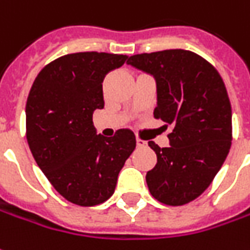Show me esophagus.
I'll list each match as a JSON object with an SVG mask.
<instances>
[{"instance_id":"esophagus-1","label":"esophagus","mask_w":250,"mask_h":250,"mask_svg":"<svg viewBox=\"0 0 250 250\" xmlns=\"http://www.w3.org/2000/svg\"><path fill=\"white\" fill-rule=\"evenodd\" d=\"M145 145H146V142H145V141L137 138V146H145Z\"/></svg>"}]
</instances>
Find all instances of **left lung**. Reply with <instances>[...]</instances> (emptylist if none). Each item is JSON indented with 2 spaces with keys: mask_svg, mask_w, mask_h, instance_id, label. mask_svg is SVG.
I'll return each mask as SVG.
<instances>
[{
  "mask_svg": "<svg viewBox=\"0 0 250 250\" xmlns=\"http://www.w3.org/2000/svg\"><path fill=\"white\" fill-rule=\"evenodd\" d=\"M127 64L153 75L154 118L172 125L168 147L149 141L157 156L146 174L149 191L166 205L190 203L208 189L231 146V104L225 82L212 64L183 49L134 54Z\"/></svg>",
  "mask_w": 250,
  "mask_h": 250,
  "instance_id": "left-lung-1",
  "label": "left lung"
}]
</instances>
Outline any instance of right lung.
Here are the masks:
<instances>
[{
	"label": "right lung",
	"instance_id": "obj_1",
	"mask_svg": "<svg viewBox=\"0 0 250 250\" xmlns=\"http://www.w3.org/2000/svg\"><path fill=\"white\" fill-rule=\"evenodd\" d=\"M125 54L81 52L42 68L25 105V135L38 167L69 203L93 207L113 194L120 169L135 149L131 130L97 135L93 113L104 108L105 75Z\"/></svg>",
	"mask_w": 250,
	"mask_h": 250
}]
</instances>
